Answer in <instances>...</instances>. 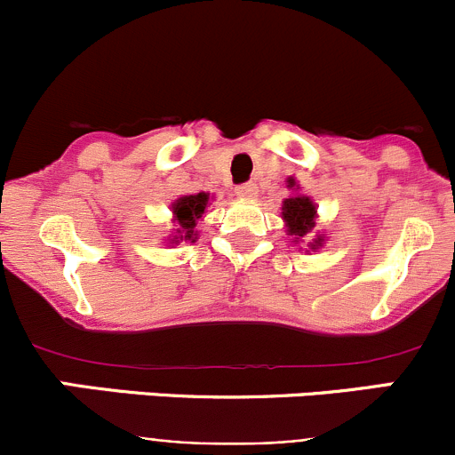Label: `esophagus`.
<instances>
[{"label": "esophagus", "instance_id": "esophagus-1", "mask_svg": "<svg viewBox=\"0 0 455 455\" xmlns=\"http://www.w3.org/2000/svg\"><path fill=\"white\" fill-rule=\"evenodd\" d=\"M235 194L240 196V198H253L257 194V187L253 182H244V185H237L235 187Z\"/></svg>", "mask_w": 455, "mask_h": 455}]
</instances>
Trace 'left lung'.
I'll use <instances>...</instances> for the list:
<instances>
[{
	"mask_svg": "<svg viewBox=\"0 0 455 455\" xmlns=\"http://www.w3.org/2000/svg\"><path fill=\"white\" fill-rule=\"evenodd\" d=\"M315 213V204L310 202V198H306V196H297V198H288L283 202L282 215L288 224V233H291V235H297V240L304 237L306 233L313 231ZM319 242L321 240H316V244H319Z\"/></svg>",
	"mask_w": 455,
	"mask_h": 455,
	"instance_id": "obj_1",
	"label": "left lung"
}]
</instances>
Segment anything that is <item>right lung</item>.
Wrapping results in <instances>:
<instances>
[{
    "label": "right lung",
    "mask_w": 455,
    "mask_h": 455,
    "mask_svg": "<svg viewBox=\"0 0 455 455\" xmlns=\"http://www.w3.org/2000/svg\"><path fill=\"white\" fill-rule=\"evenodd\" d=\"M206 202H209V196L206 194H198V196H185L173 204V213H176L178 224H180V240H191L194 237V228H196V220L202 218L206 209ZM178 235L173 240H178Z\"/></svg>",
    "instance_id": "right-lung-1"
}]
</instances>
